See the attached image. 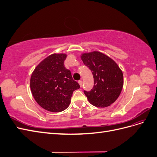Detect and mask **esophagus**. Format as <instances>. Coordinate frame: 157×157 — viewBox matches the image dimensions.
<instances>
[{
	"mask_svg": "<svg viewBox=\"0 0 157 157\" xmlns=\"http://www.w3.org/2000/svg\"><path fill=\"white\" fill-rule=\"evenodd\" d=\"M78 84L80 86V87H82V80H78Z\"/></svg>",
	"mask_w": 157,
	"mask_h": 157,
	"instance_id": "esophagus-1",
	"label": "esophagus"
}]
</instances>
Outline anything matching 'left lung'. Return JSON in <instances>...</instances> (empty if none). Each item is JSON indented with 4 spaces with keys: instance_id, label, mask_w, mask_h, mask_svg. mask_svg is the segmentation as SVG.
<instances>
[{
    "instance_id": "left-lung-1",
    "label": "left lung",
    "mask_w": 157,
    "mask_h": 157,
    "mask_svg": "<svg viewBox=\"0 0 157 157\" xmlns=\"http://www.w3.org/2000/svg\"><path fill=\"white\" fill-rule=\"evenodd\" d=\"M80 58L91 70L94 80L93 88L84 91L89 102L97 107L111 105L121 93L124 84L122 71L115 61L100 52L84 53Z\"/></svg>"
}]
</instances>
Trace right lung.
Here are the masks:
<instances>
[{"label": "right lung", "instance_id": "1", "mask_svg": "<svg viewBox=\"0 0 157 157\" xmlns=\"http://www.w3.org/2000/svg\"><path fill=\"white\" fill-rule=\"evenodd\" d=\"M65 54L50 55L35 67L31 75L30 87L35 101L46 110L61 112L67 109L71 96L80 85L64 66Z\"/></svg>", "mask_w": 157, "mask_h": 157}]
</instances>
